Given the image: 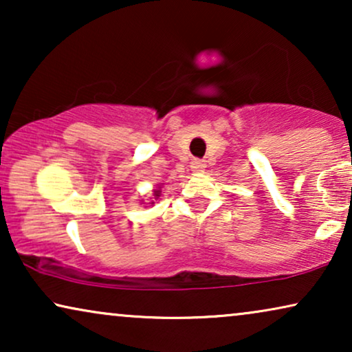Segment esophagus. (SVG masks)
I'll return each instance as SVG.
<instances>
[{
	"label": "esophagus",
	"instance_id": "esophagus-1",
	"mask_svg": "<svg viewBox=\"0 0 352 352\" xmlns=\"http://www.w3.org/2000/svg\"><path fill=\"white\" fill-rule=\"evenodd\" d=\"M205 166H206L205 162H201V160H194L190 163V168L194 173H204Z\"/></svg>",
	"mask_w": 352,
	"mask_h": 352
}]
</instances>
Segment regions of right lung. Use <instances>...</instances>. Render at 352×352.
Here are the masks:
<instances>
[{
    "label": "right lung",
    "instance_id": "right-lung-1",
    "mask_svg": "<svg viewBox=\"0 0 352 352\" xmlns=\"http://www.w3.org/2000/svg\"><path fill=\"white\" fill-rule=\"evenodd\" d=\"M160 195H162V186H157L155 189L152 190V197H151L152 201H151V204H148V205H155V201H157L158 199H160ZM141 204H144V200L141 201Z\"/></svg>",
    "mask_w": 352,
    "mask_h": 352
}]
</instances>
